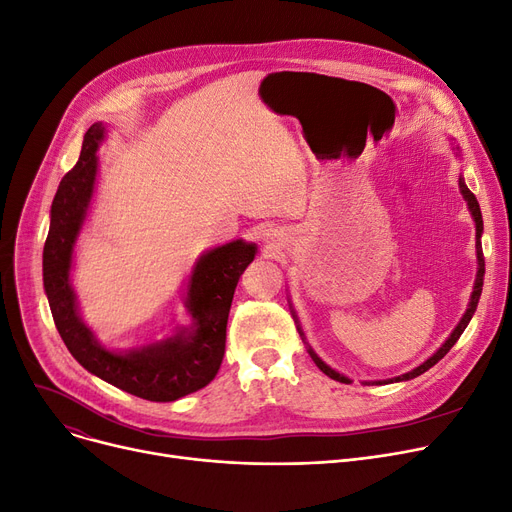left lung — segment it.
Listing matches in <instances>:
<instances>
[{
	"label": "left lung",
	"instance_id": "left-lung-1",
	"mask_svg": "<svg viewBox=\"0 0 512 512\" xmlns=\"http://www.w3.org/2000/svg\"><path fill=\"white\" fill-rule=\"evenodd\" d=\"M458 187H460V193H462V198L467 200V206H469V210H471V214H473V218H475V231H477V235H475V248H477V279H475V287H473V294H471V302H469V308H467V312L462 314V319H460V323L456 325V329L450 333V337L446 339V344L437 350L431 358H427L421 367H417V369H412L410 373H404V375H400V377H394V379H387V381H379V385L381 383H394V381H408V379H415V377H419V375H423L425 371H429L435 362H440L448 352H450V348L458 342V337L462 335V331L467 329V325H469V321L473 319V314H475V310H477V302H479V296H481V287H483V273H485V258H483V250H481V233H483V218H481V210H479V202H477V198L473 196L471 193V189L465 185V179H458ZM298 331H300V327H298ZM300 335H304L302 331H300ZM308 352H310V356H312V360L316 362V367H319L327 377H331V379H335V381H339V383H350V379L348 377H344V375H339L337 371H333L331 367H327V364L316 356L310 348H308Z\"/></svg>",
	"mask_w": 512,
	"mask_h": 512
}]
</instances>
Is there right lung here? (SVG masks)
<instances>
[{"label":"right lung","mask_w":512,"mask_h":512,"mask_svg":"<svg viewBox=\"0 0 512 512\" xmlns=\"http://www.w3.org/2000/svg\"><path fill=\"white\" fill-rule=\"evenodd\" d=\"M104 125L89 127L79 162L72 166L52 202V223L43 246V287L56 329L83 369L137 398L173 402L206 387L221 369L227 319L239 277L256 256V246L235 239L204 254L193 266L187 289L191 327L162 342L129 352H110L97 344L77 310L70 287L72 248L83 227L97 175V145Z\"/></svg>","instance_id":"right-lung-1"}]
</instances>
